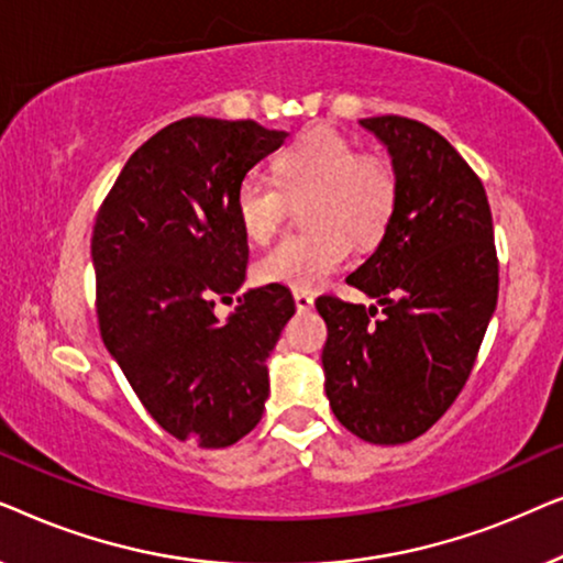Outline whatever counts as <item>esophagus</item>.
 <instances>
[{"mask_svg": "<svg viewBox=\"0 0 563 563\" xmlns=\"http://www.w3.org/2000/svg\"><path fill=\"white\" fill-rule=\"evenodd\" d=\"M295 305L299 312H310L314 307V297L310 295V291H295Z\"/></svg>", "mask_w": 563, "mask_h": 563, "instance_id": "1", "label": "esophagus"}]
</instances>
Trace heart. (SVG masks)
Returning a JSON list of instances; mask_svg holds the SVG:
<instances>
[{
	"label": "heart",
	"mask_w": 563,
	"mask_h": 563,
	"mask_svg": "<svg viewBox=\"0 0 563 563\" xmlns=\"http://www.w3.org/2000/svg\"><path fill=\"white\" fill-rule=\"evenodd\" d=\"M395 176L379 158L358 156L333 130H312L276 158V181L249 172L235 189V218L251 241L276 233L289 202L305 205L310 233L287 235L256 264L261 282L314 289L349 258L351 239L366 245L384 233L395 210Z\"/></svg>",
	"instance_id": "1"
}]
</instances>
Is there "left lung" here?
Listing matches in <instances>:
<instances>
[{
    "label": "left lung",
    "mask_w": 563,
    "mask_h": 563,
    "mask_svg": "<svg viewBox=\"0 0 563 563\" xmlns=\"http://www.w3.org/2000/svg\"><path fill=\"white\" fill-rule=\"evenodd\" d=\"M391 158L397 197L376 251L349 274L374 305L320 297L325 395L368 443L426 433L472 374L497 307L495 228L482 181L418 120H358Z\"/></svg>",
    "instance_id": "obj_1"
}]
</instances>
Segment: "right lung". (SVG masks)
Segmentation results:
<instances>
[{
    "label": "right lung",
    "instance_id": "obj_1",
    "mask_svg": "<svg viewBox=\"0 0 563 563\" xmlns=\"http://www.w3.org/2000/svg\"><path fill=\"white\" fill-rule=\"evenodd\" d=\"M284 137L253 120L172 122L128 158L91 235L107 351L151 418L202 449L258 426L266 358L295 314L282 284L245 291L225 322L214 314L249 264L238 181Z\"/></svg>",
    "mask_w": 563,
    "mask_h": 563
}]
</instances>
